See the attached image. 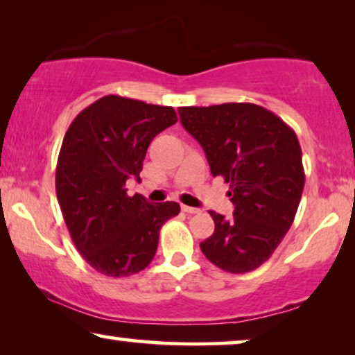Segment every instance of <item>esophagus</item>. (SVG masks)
Wrapping results in <instances>:
<instances>
[{"mask_svg":"<svg viewBox=\"0 0 355 355\" xmlns=\"http://www.w3.org/2000/svg\"><path fill=\"white\" fill-rule=\"evenodd\" d=\"M181 208H182V211H184V213H192V215H193V213H200V210H198V208H193V207L182 205Z\"/></svg>","mask_w":355,"mask_h":355,"instance_id":"34e87169","label":"esophagus"}]
</instances>
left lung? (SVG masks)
<instances>
[{"label": "left lung", "mask_w": 355, "mask_h": 355, "mask_svg": "<svg viewBox=\"0 0 355 355\" xmlns=\"http://www.w3.org/2000/svg\"><path fill=\"white\" fill-rule=\"evenodd\" d=\"M184 129L202 145L213 176L230 184L234 213L210 211L213 234L200 244L218 268L247 273L273 255L293 225L305 173L297 135L254 103L181 106Z\"/></svg>", "instance_id": "obj_1"}]
</instances>
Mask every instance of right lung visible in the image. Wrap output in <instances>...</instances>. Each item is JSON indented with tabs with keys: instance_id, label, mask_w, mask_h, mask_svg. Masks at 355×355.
<instances>
[{
	"instance_id": "obj_1",
	"label": "right lung",
	"mask_w": 355,
	"mask_h": 355,
	"mask_svg": "<svg viewBox=\"0 0 355 355\" xmlns=\"http://www.w3.org/2000/svg\"><path fill=\"white\" fill-rule=\"evenodd\" d=\"M178 123L173 106L106 95L82 110L62 139L56 197L71 239L92 268L111 278L142 271L153 260L159 230L181 207L129 197L155 135Z\"/></svg>"
}]
</instances>
